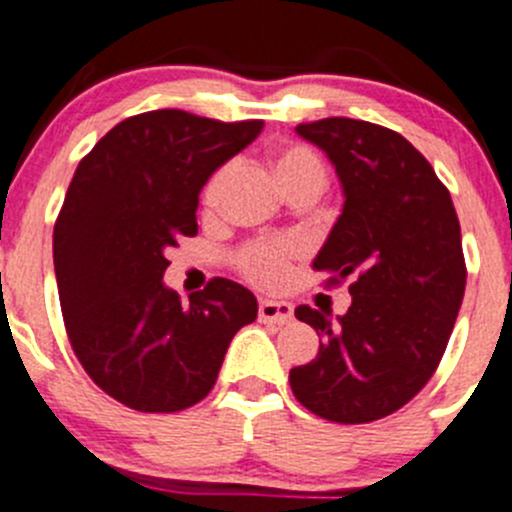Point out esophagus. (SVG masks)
Returning <instances> with one entry per match:
<instances>
[{"instance_id":"esophagus-1","label":"esophagus","mask_w":512,"mask_h":512,"mask_svg":"<svg viewBox=\"0 0 512 512\" xmlns=\"http://www.w3.org/2000/svg\"><path fill=\"white\" fill-rule=\"evenodd\" d=\"M257 315H260L262 323H278V326H285V323L293 321V305L285 303V300H260V308H257Z\"/></svg>"}]
</instances>
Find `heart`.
<instances>
[{"mask_svg":"<svg viewBox=\"0 0 512 512\" xmlns=\"http://www.w3.org/2000/svg\"><path fill=\"white\" fill-rule=\"evenodd\" d=\"M270 171L283 194L300 189L321 194V189L326 186V164L313 148L303 146V143H288V146L275 148L270 156ZM229 176H232V166H222L219 171H214V176L204 186L207 207H214L219 202L224 186L229 184ZM298 255V242L290 237H275V240L250 242L247 247H242L237 252V265L247 280L262 285V288H275L283 283Z\"/></svg>","mask_w":512,"mask_h":512,"instance_id":"1","label":"heart"}]
</instances>
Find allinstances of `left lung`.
<instances>
[{"label":"left lung","instance_id":"obj_1","mask_svg":"<svg viewBox=\"0 0 512 512\" xmlns=\"http://www.w3.org/2000/svg\"><path fill=\"white\" fill-rule=\"evenodd\" d=\"M343 189L341 217L315 255L331 283L351 280V308H295L323 338L318 356L290 369L295 399L323 419L389 417L432 379L465 295L460 222L450 191L417 148L353 118L300 123Z\"/></svg>","mask_w":512,"mask_h":512}]
</instances>
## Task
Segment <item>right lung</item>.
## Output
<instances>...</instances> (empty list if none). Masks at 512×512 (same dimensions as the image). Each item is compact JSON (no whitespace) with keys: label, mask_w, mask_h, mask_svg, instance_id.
<instances>
[{"label":"right lung","mask_w":512,"mask_h":512,"mask_svg":"<svg viewBox=\"0 0 512 512\" xmlns=\"http://www.w3.org/2000/svg\"><path fill=\"white\" fill-rule=\"evenodd\" d=\"M262 121L222 123L151 111L105 133L75 169L52 234L57 293L90 379L136 412H181L212 391L255 295L214 278L181 303L164 285L166 250L197 234L199 191L260 136Z\"/></svg>","instance_id":"right-lung-1"}]
</instances>
